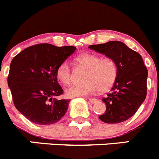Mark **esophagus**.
<instances>
[{
    "mask_svg": "<svg viewBox=\"0 0 159 159\" xmlns=\"http://www.w3.org/2000/svg\"><path fill=\"white\" fill-rule=\"evenodd\" d=\"M89 101L91 103H96L98 102V100L95 98H89Z\"/></svg>",
    "mask_w": 159,
    "mask_h": 159,
    "instance_id": "obj_1",
    "label": "esophagus"
}]
</instances>
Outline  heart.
I'll return each mask as SVG.
<instances>
[{"label": "heart", "instance_id": "obj_1", "mask_svg": "<svg viewBox=\"0 0 159 159\" xmlns=\"http://www.w3.org/2000/svg\"><path fill=\"white\" fill-rule=\"evenodd\" d=\"M80 66L86 69L84 83L73 84L66 89V97L73 98L86 97L94 94L98 89L105 91L111 88L117 77V66L110 57H103L92 53H84L76 58ZM56 76L60 83L68 85L73 81V75L71 66L67 62H62L58 66Z\"/></svg>", "mask_w": 159, "mask_h": 159}]
</instances>
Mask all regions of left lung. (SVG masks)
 <instances>
[{"label":"left lung","instance_id":"8db88e82","mask_svg":"<svg viewBox=\"0 0 159 159\" xmlns=\"http://www.w3.org/2000/svg\"><path fill=\"white\" fill-rule=\"evenodd\" d=\"M89 48L112 58L118 71L111 93L102 99L107 108L99 119L107 124L128 120L137 112L147 95L148 70L142 57L118 41L91 45Z\"/></svg>","mask_w":159,"mask_h":159}]
</instances>
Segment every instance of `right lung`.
<instances>
[{
    "mask_svg": "<svg viewBox=\"0 0 159 159\" xmlns=\"http://www.w3.org/2000/svg\"><path fill=\"white\" fill-rule=\"evenodd\" d=\"M76 49L42 43L26 48L12 59L7 84L16 109L30 121L41 125L57 123L65 115L70 100L58 83V66Z\"/></svg>",
    "mask_w": 159,
    "mask_h": 159,
    "instance_id": "add662e5",
    "label": "right lung"
}]
</instances>
